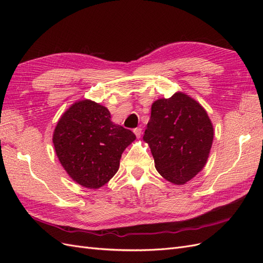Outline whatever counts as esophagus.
I'll use <instances>...</instances> for the list:
<instances>
[{
	"instance_id": "1",
	"label": "esophagus",
	"mask_w": 263,
	"mask_h": 263,
	"mask_svg": "<svg viewBox=\"0 0 263 263\" xmlns=\"http://www.w3.org/2000/svg\"><path fill=\"white\" fill-rule=\"evenodd\" d=\"M141 128H140V127H137V128H135L134 129V133H135V135H136V137L137 138H140V136H141Z\"/></svg>"
}]
</instances>
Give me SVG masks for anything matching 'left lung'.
Wrapping results in <instances>:
<instances>
[{
  "label": "left lung",
  "instance_id": "left-lung-1",
  "mask_svg": "<svg viewBox=\"0 0 263 263\" xmlns=\"http://www.w3.org/2000/svg\"><path fill=\"white\" fill-rule=\"evenodd\" d=\"M213 138L208 112L190 95L177 92L151 105L144 140L150 147L157 171L173 184H185L203 170Z\"/></svg>",
  "mask_w": 263,
  "mask_h": 263
}]
</instances>
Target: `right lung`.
Wrapping results in <instances>:
<instances>
[{"mask_svg":"<svg viewBox=\"0 0 263 263\" xmlns=\"http://www.w3.org/2000/svg\"><path fill=\"white\" fill-rule=\"evenodd\" d=\"M135 134L110 121L109 110L91 100L73 103L53 130L55 154L69 177L97 190L112 179Z\"/></svg>","mask_w":263,"mask_h":263,"instance_id":"obj_1","label":"right lung"}]
</instances>
